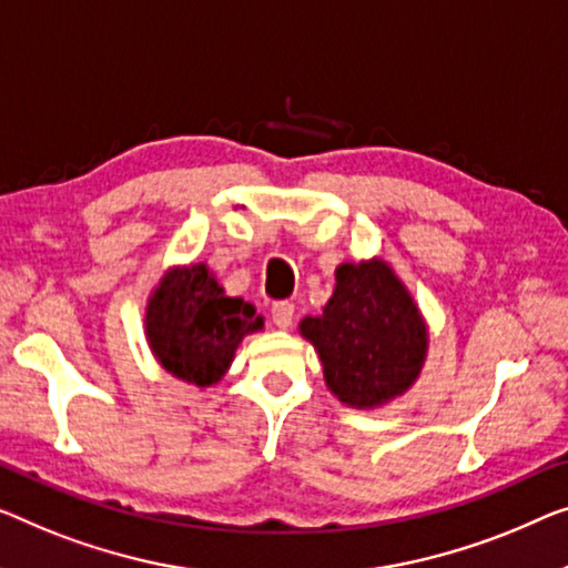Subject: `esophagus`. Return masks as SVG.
<instances>
[{
    "instance_id": "obj_1",
    "label": "esophagus",
    "mask_w": 568,
    "mask_h": 568,
    "mask_svg": "<svg viewBox=\"0 0 568 568\" xmlns=\"http://www.w3.org/2000/svg\"><path fill=\"white\" fill-rule=\"evenodd\" d=\"M270 316H273V324L277 328H291L295 318V306L291 301H277L273 303V308H270Z\"/></svg>"
}]
</instances>
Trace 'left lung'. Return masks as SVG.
Wrapping results in <instances>:
<instances>
[{
    "instance_id": "left-lung-1",
    "label": "left lung",
    "mask_w": 568,
    "mask_h": 568,
    "mask_svg": "<svg viewBox=\"0 0 568 568\" xmlns=\"http://www.w3.org/2000/svg\"><path fill=\"white\" fill-rule=\"evenodd\" d=\"M328 390L352 408H375L416 383L428 332L410 293L383 260L346 262L321 316L301 321Z\"/></svg>"
}]
</instances>
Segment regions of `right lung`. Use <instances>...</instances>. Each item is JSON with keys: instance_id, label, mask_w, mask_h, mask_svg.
Returning a JSON list of instances; mask_svg holds the SVG:
<instances>
[{"instance_id": "1", "label": "right lung", "mask_w": 568, "mask_h": 568, "mask_svg": "<svg viewBox=\"0 0 568 568\" xmlns=\"http://www.w3.org/2000/svg\"><path fill=\"white\" fill-rule=\"evenodd\" d=\"M148 342L160 365L185 383L209 387L224 377L244 334L262 328L255 306L224 295L206 265L165 273L148 303Z\"/></svg>"}]
</instances>
